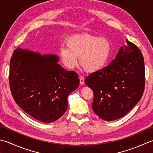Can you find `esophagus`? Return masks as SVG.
I'll use <instances>...</instances> for the list:
<instances>
[{
  "label": "esophagus",
  "mask_w": 153,
  "mask_h": 153,
  "mask_svg": "<svg viewBox=\"0 0 153 153\" xmlns=\"http://www.w3.org/2000/svg\"><path fill=\"white\" fill-rule=\"evenodd\" d=\"M79 79H80V83L81 85H83L84 84H85V78L83 76H80L79 77Z\"/></svg>",
  "instance_id": "obj_1"
}]
</instances>
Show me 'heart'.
<instances>
[{"label":"heart","instance_id":"heart-1","mask_svg":"<svg viewBox=\"0 0 153 153\" xmlns=\"http://www.w3.org/2000/svg\"><path fill=\"white\" fill-rule=\"evenodd\" d=\"M67 47H61L59 55L65 67L73 69L79 64L87 73H95L107 65L111 55V45L106 37L88 33L74 35L66 41Z\"/></svg>","mask_w":153,"mask_h":153}]
</instances>
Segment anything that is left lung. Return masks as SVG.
Returning a JSON list of instances; mask_svg holds the SVG:
<instances>
[{
    "instance_id": "left-lung-1",
    "label": "left lung",
    "mask_w": 153,
    "mask_h": 153,
    "mask_svg": "<svg viewBox=\"0 0 153 153\" xmlns=\"http://www.w3.org/2000/svg\"><path fill=\"white\" fill-rule=\"evenodd\" d=\"M107 67L90 73L85 82L94 93V113L105 121L127 114L141 100L145 89L144 58L141 50L126 39Z\"/></svg>"
}]
</instances>
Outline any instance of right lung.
Here are the masks:
<instances>
[{"mask_svg":"<svg viewBox=\"0 0 153 153\" xmlns=\"http://www.w3.org/2000/svg\"><path fill=\"white\" fill-rule=\"evenodd\" d=\"M55 55L17 48L10 61L9 83L14 100L36 120L51 123L68 108L67 98L79 85L74 71L58 64Z\"/></svg>","mask_w":153,"mask_h":153,"instance_id":"add662e5","label":"right lung"}]
</instances>
